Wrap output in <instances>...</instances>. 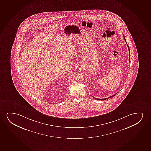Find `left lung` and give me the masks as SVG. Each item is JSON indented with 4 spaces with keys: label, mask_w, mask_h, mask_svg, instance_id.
I'll return each instance as SVG.
<instances>
[{
    "label": "left lung",
    "mask_w": 151,
    "mask_h": 151,
    "mask_svg": "<svg viewBox=\"0 0 151 151\" xmlns=\"http://www.w3.org/2000/svg\"><path fill=\"white\" fill-rule=\"evenodd\" d=\"M124 40H125V42H126V40H125V37H124ZM126 43H127V42H126ZM127 47H128V49H129V56H130V51H129V45H127ZM129 58H130V57H129ZM116 94H114V95H113V96H110V97H108V98H104V99H98V98H95V97H94V98H95V99H97V100H106V99H108V98H111V97H113V96H115V95Z\"/></svg>",
    "instance_id": "8db88e82"
}]
</instances>
